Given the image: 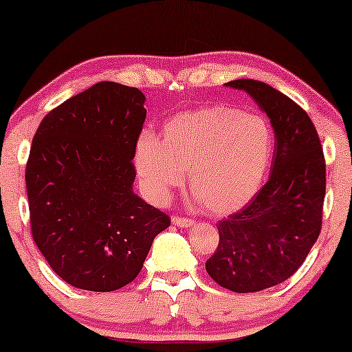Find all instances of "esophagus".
Here are the masks:
<instances>
[{"mask_svg":"<svg viewBox=\"0 0 352 352\" xmlns=\"http://www.w3.org/2000/svg\"><path fill=\"white\" fill-rule=\"evenodd\" d=\"M171 223L177 226V228H192L195 223L192 219H187V218H182V216H175V218L171 219Z\"/></svg>","mask_w":352,"mask_h":352,"instance_id":"obj_1","label":"esophagus"}]
</instances>
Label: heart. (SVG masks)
<instances>
[{
	"mask_svg": "<svg viewBox=\"0 0 352 352\" xmlns=\"http://www.w3.org/2000/svg\"><path fill=\"white\" fill-rule=\"evenodd\" d=\"M274 157V133L261 115L205 105L170 120L163 141L142 134L134 166L153 204L170 199L189 171L190 187L219 214L243 208L256 195Z\"/></svg>",
	"mask_w": 352,
	"mask_h": 352,
	"instance_id": "heart-1",
	"label": "heart"
}]
</instances>
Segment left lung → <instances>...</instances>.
I'll return each mask as SVG.
<instances>
[{"label": "left lung", "mask_w": 352, "mask_h": 352, "mask_svg": "<svg viewBox=\"0 0 352 352\" xmlns=\"http://www.w3.org/2000/svg\"><path fill=\"white\" fill-rule=\"evenodd\" d=\"M250 94L271 120L274 157L269 181L237 213L218 223L219 243L205 267L223 288L261 292L295 274L322 228L325 158L309 115L258 80L226 83Z\"/></svg>", "instance_id": "1"}]
</instances>
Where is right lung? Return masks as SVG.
Listing matches in <instances>:
<instances>
[{
  "label": "right lung",
  "instance_id": "obj_1",
  "mask_svg": "<svg viewBox=\"0 0 352 352\" xmlns=\"http://www.w3.org/2000/svg\"><path fill=\"white\" fill-rule=\"evenodd\" d=\"M138 88L100 81L43 118L25 182L32 235L70 285L113 292L141 272L170 216L133 192V158L146 122Z\"/></svg>",
  "mask_w": 352,
  "mask_h": 352
}]
</instances>
